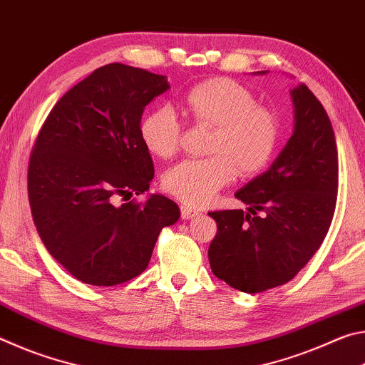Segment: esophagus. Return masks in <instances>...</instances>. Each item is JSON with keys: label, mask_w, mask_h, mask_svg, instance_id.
<instances>
[{"label": "esophagus", "mask_w": 365, "mask_h": 365, "mask_svg": "<svg viewBox=\"0 0 365 365\" xmlns=\"http://www.w3.org/2000/svg\"><path fill=\"white\" fill-rule=\"evenodd\" d=\"M180 212H182V219H185V220L193 219V217H197V215H200V211H197V209H195V207H191V206H182Z\"/></svg>", "instance_id": "esophagus-1"}]
</instances>
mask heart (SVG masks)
<instances>
[{
	"label": "heart",
	"mask_w": 365,
	"mask_h": 365,
	"mask_svg": "<svg viewBox=\"0 0 365 365\" xmlns=\"http://www.w3.org/2000/svg\"><path fill=\"white\" fill-rule=\"evenodd\" d=\"M185 114L202 125H212L206 151L211 156L185 159L164 174L168 193L187 205L201 206L232 182L235 172L250 177L274 158L279 143V120L242 83L214 77L191 86L182 98ZM182 127L169 106L154 108L140 122L141 143L153 156H174Z\"/></svg>",
	"instance_id": "b5f03b06"
}]
</instances>
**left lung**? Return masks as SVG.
<instances>
[{
  "label": "left lung",
  "instance_id": "obj_1",
  "mask_svg": "<svg viewBox=\"0 0 365 365\" xmlns=\"http://www.w3.org/2000/svg\"><path fill=\"white\" fill-rule=\"evenodd\" d=\"M292 138L269 170L235 193L250 205V214L209 212L217 222L207 251L211 269L245 293L292 280L320 248L335 214L338 151L331 122L306 85L292 90Z\"/></svg>",
  "mask_w": 365,
  "mask_h": 365
}]
</instances>
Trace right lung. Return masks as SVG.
<instances>
[{
	"label": "right lung",
	"instance_id": "1",
	"mask_svg": "<svg viewBox=\"0 0 365 365\" xmlns=\"http://www.w3.org/2000/svg\"><path fill=\"white\" fill-rule=\"evenodd\" d=\"M169 90L165 76L113 63L54 104L29 164V201L43 245L77 280L114 287L148 267L180 209L150 190L154 165L141 143L146 104ZM127 200L119 203L118 200Z\"/></svg>",
	"mask_w": 365,
	"mask_h": 365
}]
</instances>
